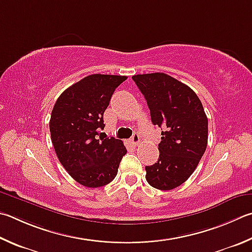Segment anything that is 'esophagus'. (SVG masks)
<instances>
[{
  "instance_id": "1",
  "label": "esophagus",
  "mask_w": 252,
  "mask_h": 252,
  "mask_svg": "<svg viewBox=\"0 0 252 252\" xmlns=\"http://www.w3.org/2000/svg\"><path fill=\"white\" fill-rule=\"evenodd\" d=\"M131 142H132V144H133V145H135V146L138 145L140 143V135L138 133H134L133 135H132Z\"/></svg>"
}]
</instances>
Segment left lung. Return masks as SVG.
<instances>
[{
    "label": "left lung",
    "mask_w": 252,
    "mask_h": 252,
    "mask_svg": "<svg viewBox=\"0 0 252 252\" xmlns=\"http://www.w3.org/2000/svg\"><path fill=\"white\" fill-rule=\"evenodd\" d=\"M154 126L162 127L158 161L145 166L146 181L154 189L170 190L193 174L208 141V119L189 86L163 72L134 75Z\"/></svg>",
    "instance_id": "1"
}]
</instances>
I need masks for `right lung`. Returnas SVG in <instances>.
<instances>
[{"label": "right lung", "mask_w": 252, "mask_h": 252, "mask_svg": "<svg viewBox=\"0 0 252 252\" xmlns=\"http://www.w3.org/2000/svg\"><path fill=\"white\" fill-rule=\"evenodd\" d=\"M126 76L94 74L59 95L49 121L52 142L62 165L79 184L90 189L110 183L126 149L121 140L104 138L103 113Z\"/></svg>", "instance_id": "right-lung-1"}]
</instances>
